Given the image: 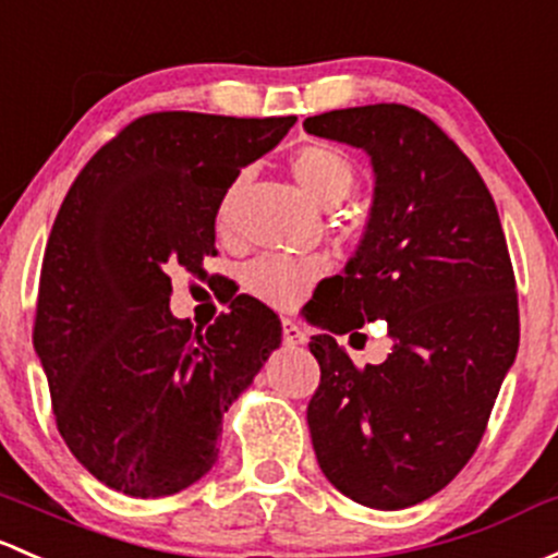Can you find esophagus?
<instances>
[{
	"label": "esophagus",
	"instance_id": "1",
	"mask_svg": "<svg viewBox=\"0 0 558 558\" xmlns=\"http://www.w3.org/2000/svg\"><path fill=\"white\" fill-rule=\"evenodd\" d=\"M283 342L289 344V348H299V344L307 342V333H304V328L296 324V320H283Z\"/></svg>",
	"mask_w": 558,
	"mask_h": 558
}]
</instances>
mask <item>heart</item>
<instances>
[{
  "instance_id": "b5f03b06",
  "label": "heart",
  "mask_w": 558,
  "mask_h": 558,
  "mask_svg": "<svg viewBox=\"0 0 558 558\" xmlns=\"http://www.w3.org/2000/svg\"><path fill=\"white\" fill-rule=\"evenodd\" d=\"M291 175L299 190L320 208H331L348 201L355 190V162L342 149L331 144H304L291 155ZM251 181V171H240L232 179L216 205V230L230 232L234 214L243 201V192ZM328 264L324 256H283L264 254L245 267V286L256 299L272 307L289 310L310 294L315 283L326 275Z\"/></svg>"
}]
</instances>
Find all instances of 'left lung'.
Returning a JSON list of instances; mask_svg holds the SVG:
<instances>
[{
	"label": "left lung",
	"mask_w": 558,
	"mask_h": 558,
	"mask_svg": "<svg viewBox=\"0 0 558 558\" xmlns=\"http://www.w3.org/2000/svg\"><path fill=\"white\" fill-rule=\"evenodd\" d=\"M304 131L363 149L377 175L366 234L313 315L326 333L310 342V436L342 495L398 511L441 492L484 436L519 350L513 264L484 179L430 117L372 104ZM368 319L386 320L393 350L355 367L332 333Z\"/></svg>",
	"instance_id": "8db88e82"
}]
</instances>
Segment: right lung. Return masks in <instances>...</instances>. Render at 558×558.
I'll list each match as a JSON object with an SVG mask.
<instances>
[{"label": "right lung", "instance_id": "1", "mask_svg": "<svg viewBox=\"0 0 558 558\" xmlns=\"http://www.w3.org/2000/svg\"><path fill=\"white\" fill-rule=\"evenodd\" d=\"M296 117L155 111L87 160L47 238L34 350L58 433L128 497H168L210 471L221 417L280 344L240 294L208 328L171 313V269L216 256V205Z\"/></svg>", "mask_w": 558, "mask_h": 558}]
</instances>
